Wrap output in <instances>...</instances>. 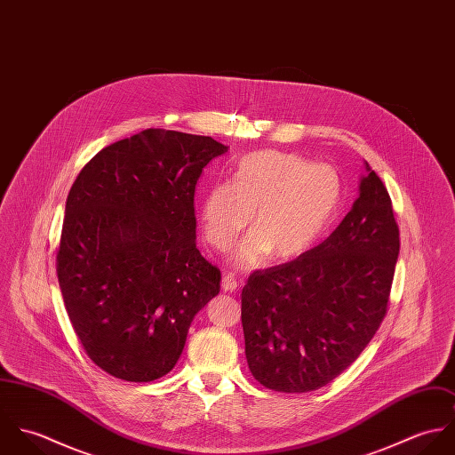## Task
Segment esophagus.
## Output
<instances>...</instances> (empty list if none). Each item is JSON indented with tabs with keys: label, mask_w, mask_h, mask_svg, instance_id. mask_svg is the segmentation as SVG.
Returning a JSON list of instances; mask_svg holds the SVG:
<instances>
[{
	"label": "esophagus",
	"mask_w": 455,
	"mask_h": 455,
	"mask_svg": "<svg viewBox=\"0 0 455 455\" xmlns=\"http://www.w3.org/2000/svg\"><path fill=\"white\" fill-rule=\"evenodd\" d=\"M238 285H240L238 278L233 273H224V276H222V289L226 292H235L238 289Z\"/></svg>",
	"instance_id": "1"
}]
</instances>
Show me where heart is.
Returning <instances> with one entry per match:
<instances>
[{
  "instance_id": "b5f03b06",
  "label": "heart",
  "mask_w": 455,
  "mask_h": 455,
  "mask_svg": "<svg viewBox=\"0 0 455 455\" xmlns=\"http://www.w3.org/2000/svg\"><path fill=\"white\" fill-rule=\"evenodd\" d=\"M339 180L321 164L294 154L252 152L240 159L233 184L215 186L201 203L206 242L226 251L249 224L252 233L233 252L240 266H256L269 252L291 259L307 252L332 220Z\"/></svg>"
}]
</instances>
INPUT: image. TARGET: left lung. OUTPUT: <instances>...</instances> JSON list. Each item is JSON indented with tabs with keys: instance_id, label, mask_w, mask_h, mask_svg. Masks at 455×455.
<instances>
[{
	"instance_id": "left-lung-1",
	"label": "left lung",
	"mask_w": 455,
	"mask_h": 455,
	"mask_svg": "<svg viewBox=\"0 0 455 455\" xmlns=\"http://www.w3.org/2000/svg\"><path fill=\"white\" fill-rule=\"evenodd\" d=\"M341 224L298 259L256 269L242 291L245 355L266 389L310 392L343 373L389 310L399 228L366 163Z\"/></svg>"
}]
</instances>
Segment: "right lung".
I'll list each match as a JSON object with an SVG mask.
<instances>
[{
  "label": "right lung",
  "instance_id": "right-lung-1",
  "mask_svg": "<svg viewBox=\"0 0 455 455\" xmlns=\"http://www.w3.org/2000/svg\"><path fill=\"white\" fill-rule=\"evenodd\" d=\"M224 152L212 136L150 128L100 150L69 189L58 280L82 348L116 379L170 373L220 291L196 249L195 191Z\"/></svg>",
  "mask_w": 455,
  "mask_h": 455
}]
</instances>
